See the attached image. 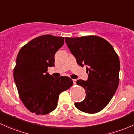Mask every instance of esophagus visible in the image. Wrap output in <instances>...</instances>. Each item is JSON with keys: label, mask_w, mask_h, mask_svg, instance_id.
Returning a JSON list of instances; mask_svg holds the SVG:
<instances>
[{"label": "esophagus", "mask_w": 134, "mask_h": 134, "mask_svg": "<svg viewBox=\"0 0 134 134\" xmlns=\"http://www.w3.org/2000/svg\"><path fill=\"white\" fill-rule=\"evenodd\" d=\"M73 82H74V84H76V82H77V79H73Z\"/></svg>", "instance_id": "esophagus-1"}]
</instances>
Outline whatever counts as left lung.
Returning a JSON list of instances; mask_svg holds the SVG:
<instances>
[{
    "label": "left lung",
    "instance_id": "obj_1",
    "mask_svg": "<svg viewBox=\"0 0 134 134\" xmlns=\"http://www.w3.org/2000/svg\"><path fill=\"white\" fill-rule=\"evenodd\" d=\"M64 38L77 64L87 66V81H77V85L86 91V97L81 103H75V107L88 114L99 112L108 104L118 89L120 70L118 55L102 37L88 35Z\"/></svg>",
    "mask_w": 134,
    "mask_h": 134
}]
</instances>
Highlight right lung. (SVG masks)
Listing matches in <instances>:
<instances>
[{
  "label": "right lung",
  "mask_w": 134,
  "mask_h": 134,
  "mask_svg": "<svg viewBox=\"0 0 134 134\" xmlns=\"http://www.w3.org/2000/svg\"><path fill=\"white\" fill-rule=\"evenodd\" d=\"M64 42V37L42 35L22 47L17 55L13 77L19 97L37 115L54 110L59 94L73 86L70 77L56 78L47 72L48 66H54L55 54Z\"/></svg>",
  "instance_id": "obj_1"
}]
</instances>
